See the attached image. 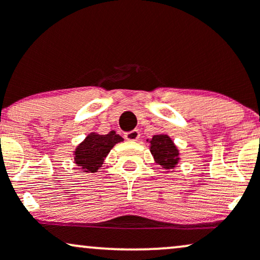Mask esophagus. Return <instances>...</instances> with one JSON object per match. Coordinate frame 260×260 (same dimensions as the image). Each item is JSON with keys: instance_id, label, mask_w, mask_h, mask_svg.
Returning a JSON list of instances; mask_svg holds the SVG:
<instances>
[{"instance_id": "esophagus-1", "label": "esophagus", "mask_w": 260, "mask_h": 260, "mask_svg": "<svg viewBox=\"0 0 260 260\" xmlns=\"http://www.w3.org/2000/svg\"><path fill=\"white\" fill-rule=\"evenodd\" d=\"M140 137V133L137 129L131 131V132H126L124 133V138L127 140H131V142H134V140H138Z\"/></svg>"}]
</instances>
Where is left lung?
<instances>
[{"label":"left lung","instance_id":"1","mask_svg":"<svg viewBox=\"0 0 260 260\" xmlns=\"http://www.w3.org/2000/svg\"><path fill=\"white\" fill-rule=\"evenodd\" d=\"M149 143L155 162L166 170V172H170L177 166L180 161V150L168 134H156L149 140Z\"/></svg>","mask_w":260,"mask_h":260}]
</instances>
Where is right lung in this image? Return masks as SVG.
I'll list each match as a JSON object with an SVG mask.
<instances>
[{"label": "right lung", "instance_id": "right-lung-1", "mask_svg": "<svg viewBox=\"0 0 260 260\" xmlns=\"http://www.w3.org/2000/svg\"><path fill=\"white\" fill-rule=\"evenodd\" d=\"M121 142H123V138L120 134H116L115 131L109 134L89 133L73 151L74 164L84 172H98L110 150Z\"/></svg>", "mask_w": 260, "mask_h": 260}]
</instances>
